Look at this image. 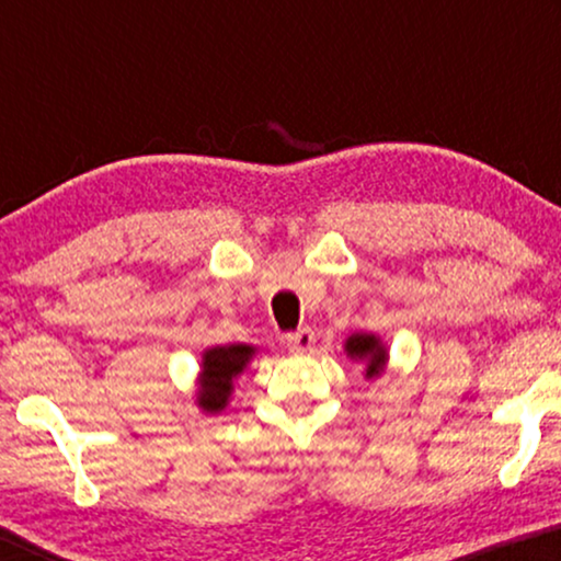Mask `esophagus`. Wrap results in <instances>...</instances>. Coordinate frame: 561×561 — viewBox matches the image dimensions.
<instances>
[{"instance_id":"1","label":"esophagus","mask_w":561,"mask_h":561,"mask_svg":"<svg viewBox=\"0 0 561 561\" xmlns=\"http://www.w3.org/2000/svg\"><path fill=\"white\" fill-rule=\"evenodd\" d=\"M286 344L294 352H311L313 344H317V334L311 329H298V332L286 336Z\"/></svg>"}]
</instances>
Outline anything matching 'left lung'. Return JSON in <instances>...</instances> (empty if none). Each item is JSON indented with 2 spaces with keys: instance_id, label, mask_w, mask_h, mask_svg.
Instances as JSON below:
<instances>
[{
  "instance_id": "obj_1",
  "label": "left lung",
  "mask_w": 561,
  "mask_h": 561,
  "mask_svg": "<svg viewBox=\"0 0 561 561\" xmlns=\"http://www.w3.org/2000/svg\"><path fill=\"white\" fill-rule=\"evenodd\" d=\"M344 352H347L350 359L365 365V378L375 380L386 373L388 367V347L382 344L378 334H365L355 332L344 340Z\"/></svg>"
}]
</instances>
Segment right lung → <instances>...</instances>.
Here are the masks:
<instances>
[{
  "label": "right lung",
  "instance_id": "1",
  "mask_svg": "<svg viewBox=\"0 0 561 561\" xmlns=\"http://www.w3.org/2000/svg\"><path fill=\"white\" fill-rule=\"evenodd\" d=\"M257 347L248 342L217 344L202 352V370L196 378V405L204 413H221L234 393V382L252 363Z\"/></svg>",
  "mask_w": 561,
  "mask_h": 561
}]
</instances>
